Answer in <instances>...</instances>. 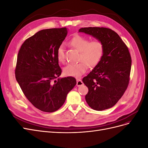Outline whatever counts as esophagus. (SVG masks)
Wrapping results in <instances>:
<instances>
[{"label": "esophagus", "mask_w": 148, "mask_h": 148, "mask_svg": "<svg viewBox=\"0 0 148 148\" xmlns=\"http://www.w3.org/2000/svg\"><path fill=\"white\" fill-rule=\"evenodd\" d=\"M83 84V83L81 79H77V86H81Z\"/></svg>", "instance_id": "obj_1"}]
</instances>
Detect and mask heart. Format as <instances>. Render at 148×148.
Returning <instances> with one entry per match:
<instances>
[{
  "mask_svg": "<svg viewBox=\"0 0 148 148\" xmlns=\"http://www.w3.org/2000/svg\"><path fill=\"white\" fill-rule=\"evenodd\" d=\"M70 44L79 52V60L77 64H70L65 66L63 71L67 77H78L83 75L89 67H95L99 63L104 55V46L100 40H89L83 36L77 35L70 40ZM57 57L59 62L64 61V47L61 45L57 49Z\"/></svg>",
  "mask_w": 148,
  "mask_h": 148,
  "instance_id": "heart-1",
  "label": "heart"
}]
</instances>
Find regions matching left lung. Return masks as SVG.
<instances>
[{
	"label": "left lung",
	"mask_w": 148,
	"mask_h": 148,
	"mask_svg": "<svg viewBox=\"0 0 148 148\" xmlns=\"http://www.w3.org/2000/svg\"><path fill=\"white\" fill-rule=\"evenodd\" d=\"M79 32L92 36L104 46V55L99 63L83 78L88 88L85 99L94 110L109 109L116 104L128 87L132 66L128 49L111 29L82 28Z\"/></svg>",
	"instance_id": "8db88e82"
}]
</instances>
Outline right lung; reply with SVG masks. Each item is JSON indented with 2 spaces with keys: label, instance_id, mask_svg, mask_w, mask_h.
Instances as JSON below:
<instances>
[{
  "label": "right lung",
  "instance_id": "1",
  "mask_svg": "<svg viewBox=\"0 0 148 148\" xmlns=\"http://www.w3.org/2000/svg\"><path fill=\"white\" fill-rule=\"evenodd\" d=\"M67 33L66 28L39 31L26 39L18 53L16 81L31 104L46 112L60 109L77 84L71 77L56 79L62 73L57 49Z\"/></svg>",
  "mask_w": 148,
  "mask_h": 148
}]
</instances>
